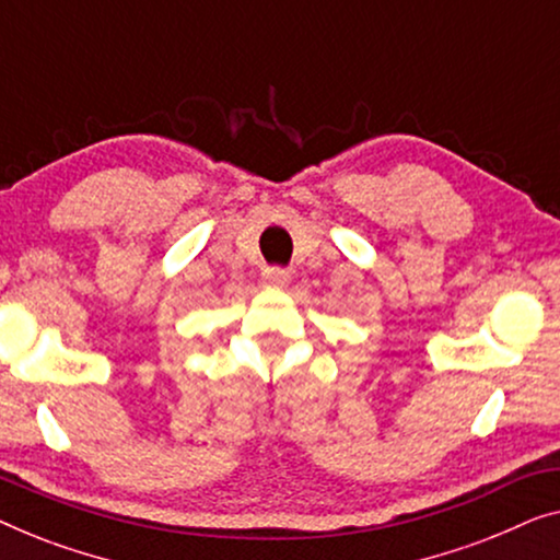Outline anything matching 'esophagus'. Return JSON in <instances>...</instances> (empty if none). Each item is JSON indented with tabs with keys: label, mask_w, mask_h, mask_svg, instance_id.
<instances>
[{
	"label": "esophagus",
	"mask_w": 560,
	"mask_h": 560,
	"mask_svg": "<svg viewBox=\"0 0 560 560\" xmlns=\"http://www.w3.org/2000/svg\"><path fill=\"white\" fill-rule=\"evenodd\" d=\"M291 273L287 269H279V266H271V269H264V281L269 287H287Z\"/></svg>",
	"instance_id": "obj_1"
}]
</instances>
